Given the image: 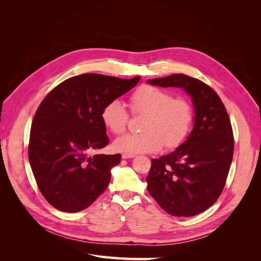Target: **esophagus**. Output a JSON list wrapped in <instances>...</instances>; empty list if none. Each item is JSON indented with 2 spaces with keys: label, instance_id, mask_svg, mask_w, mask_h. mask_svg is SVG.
Wrapping results in <instances>:
<instances>
[{
  "label": "esophagus",
  "instance_id": "esophagus-1",
  "mask_svg": "<svg viewBox=\"0 0 261 261\" xmlns=\"http://www.w3.org/2000/svg\"><path fill=\"white\" fill-rule=\"evenodd\" d=\"M135 156V154H128V153H123L122 158L123 159H132V158Z\"/></svg>",
  "mask_w": 261,
  "mask_h": 261
}]
</instances>
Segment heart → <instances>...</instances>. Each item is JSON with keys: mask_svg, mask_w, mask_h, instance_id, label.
<instances>
[{"mask_svg": "<svg viewBox=\"0 0 261 261\" xmlns=\"http://www.w3.org/2000/svg\"><path fill=\"white\" fill-rule=\"evenodd\" d=\"M130 108L134 113L146 114L144 132L125 134L115 139L113 147L118 152L128 154L156 152L164 146L178 147L191 132L194 112L188 101L172 99V94L154 86H143L133 94ZM102 122L113 134L125 130L128 113L121 100L113 99L106 105L101 113Z\"/></svg>", "mask_w": 261, "mask_h": 261, "instance_id": "b5f03b06", "label": "heart"}]
</instances>
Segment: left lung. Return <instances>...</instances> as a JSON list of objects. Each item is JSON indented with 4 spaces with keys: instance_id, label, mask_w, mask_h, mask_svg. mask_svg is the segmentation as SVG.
I'll return each mask as SVG.
<instances>
[{
    "instance_id": "8db88e82",
    "label": "left lung",
    "mask_w": 261,
    "mask_h": 261,
    "mask_svg": "<svg viewBox=\"0 0 261 261\" xmlns=\"http://www.w3.org/2000/svg\"><path fill=\"white\" fill-rule=\"evenodd\" d=\"M147 84L184 89L194 107V127L174 151L151 160L147 189L175 217H193L211 207L222 192L232 162L234 139L226 110L208 85L184 74Z\"/></svg>"
}]
</instances>
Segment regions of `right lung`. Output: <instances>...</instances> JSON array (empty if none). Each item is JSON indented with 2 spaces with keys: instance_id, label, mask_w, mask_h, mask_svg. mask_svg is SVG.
I'll return each mask as SVG.
<instances>
[{
  "instance_id": "right-lung-1",
  "label": "right lung",
  "mask_w": 261,
  "mask_h": 261,
  "mask_svg": "<svg viewBox=\"0 0 261 261\" xmlns=\"http://www.w3.org/2000/svg\"><path fill=\"white\" fill-rule=\"evenodd\" d=\"M139 80L83 74L61 83L43 99L31 124L28 156L51 206L78 212L106 191L121 154L89 155L109 144L102 110Z\"/></svg>"
}]
</instances>
